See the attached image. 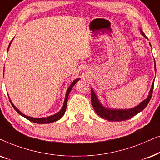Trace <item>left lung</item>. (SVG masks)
<instances>
[{
    "mask_svg": "<svg viewBox=\"0 0 160 160\" xmlns=\"http://www.w3.org/2000/svg\"><path fill=\"white\" fill-rule=\"evenodd\" d=\"M140 33L142 34L146 39H148V38L146 37L143 32L141 29H140ZM150 44V43H149ZM151 45V44H150ZM154 69L156 72V63L154 61ZM154 83L153 82L152 88L148 93V97L146 99H145L143 101H142L139 105L135 106V108H130V109H111V108H107L105 106L102 105V104L98 99V97L96 95V93L92 88H91V103H92L93 108L96 112L99 115L100 117L106 119L110 121H126L131 118L132 117L135 116V115L141 112L147 105L149 102L151 97H152L153 93V88H154Z\"/></svg>",
    "mask_w": 160,
    "mask_h": 160,
    "instance_id": "1",
    "label": "left lung"
}]
</instances>
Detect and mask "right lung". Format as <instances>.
<instances>
[{
    "instance_id": "obj_1",
    "label": "right lung",
    "mask_w": 160,
    "mask_h": 160,
    "mask_svg": "<svg viewBox=\"0 0 160 160\" xmlns=\"http://www.w3.org/2000/svg\"><path fill=\"white\" fill-rule=\"evenodd\" d=\"M13 40V39H12ZM12 41L10 42L9 43V45H8V48H9V47L11 45V44H12ZM80 79L78 78V79H76V80H74L73 82H72V84L70 85L69 86V88H67V93H66V96H65V99H64V102H63V106L62 108H61V109L60 110V111L57 112V113H55L54 115H52V116H48V117H42V118H33V117H31V116H28L26 115L23 114L22 112H20V110H19L18 108H17L15 106L13 103H12V102L11 101L10 98H9V100H10V102L11 104H12V105L13 106V108H14V110H16L17 112H18L19 114L21 115V116L24 117V118H27L28 120L32 121V122L33 123H52L54 122V121H56L60 119L61 117H62L63 115L65 113V111H66V109H67V101H68V97H69V94L70 93V91H71L72 87H73L74 85L77 82H78L79 80H80Z\"/></svg>"
}]
</instances>
